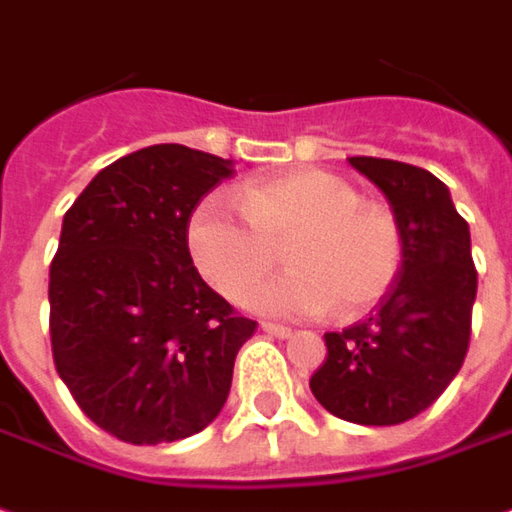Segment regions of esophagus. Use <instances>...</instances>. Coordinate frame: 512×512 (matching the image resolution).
Here are the masks:
<instances>
[{
  "label": "esophagus",
  "instance_id": "obj_1",
  "mask_svg": "<svg viewBox=\"0 0 512 512\" xmlns=\"http://www.w3.org/2000/svg\"><path fill=\"white\" fill-rule=\"evenodd\" d=\"M260 330H263V333H269V336H277V339H288V336L294 333L291 328H285V325H277V322H263V325H260Z\"/></svg>",
  "mask_w": 512,
  "mask_h": 512
}]
</instances>
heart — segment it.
Returning <instances> with one entry per match:
<instances>
[{"label": "heart", "instance_id": "obj_1", "mask_svg": "<svg viewBox=\"0 0 512 512\" xmlns=\"http://www.w3.org/2000/svg\"><path fill=\"white\" fill-rule=\"evenodd\" d=\"M227 198L201 201L187 224V249L201 277L243 302L277 249L294 266L252 294V308L277 316H358L384 300L403 263L395 215L361 201L353 184L322 168L257 179Z\"/></svg>", "mask_w": 512, "mask_h": 512}]
</instances>
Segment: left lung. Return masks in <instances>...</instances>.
<instances>
[{"mask_svg":"<svg viewBox=\"0 0 512 512\" xmlns=\"http://www.w3.org/2000/svg\"><path fill=\"white\" fill-rule=\"evenodd\" d=\"M347 162L389 198L403 263L373 314L325 333L328 358L311 375V392L342 420L395 426L429 409L465 361L476 300L471 232L429 170L375 156Z\"/></svg>","mask_w":512,"mask_h":512,"instance_id":"left-lung-1","label":"left lung"}]
</instances>
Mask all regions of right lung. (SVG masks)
Wrapping results in <instances>:
<instances>
[{
  "label": "right lung",
  "instance_id": "1",
  "mask_svg": "<svg viewBox=\"0 0 512 512\" xmlns=\"http://www.w3.org/2000/svg\"><path fill=\"white\" fill-rule=\"evenodd\" d=\"M227 176L229 159L151 145L100 170L64 215L50 266L52 361L83 415L123 443L207 429L257 330L187 249L190 215Z\"/></svg>",
  "mask_w": 512,
  "mask_h": 512
}]
</instances>
